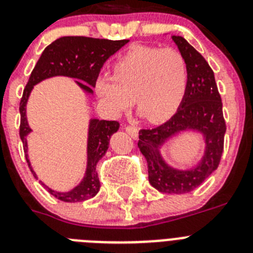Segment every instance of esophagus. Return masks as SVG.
I'll use <instances>...</instances> for the list:
<instances>
[{"label": "esophagus", "instance_id": "1", "mask_svg": "<svg viewBox=\"0 0 253 253\" xmlns=\"http://www.w3.org/2000/svg\"><path fill=\"white\" fill-rule=\"evenodd\" d=\"M125 131L131 136V138L136 139L138 138V128L136 126H130V125H126L125 126Z\"/></svg>", "mask_w": 253, "mask_h": 253}]
</instances>
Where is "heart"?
Listing matches in <instances>:
<instances>
[{
  "label": "heart",
  "mask_w": 253,
  "mask_h": 253,
  "mask_svg": "<svg viewBox=\"0 0 253 253\" xmlns=\"http://www.w3.org/2000/svg\"><path fill=\"white\" fill-rule=\"evenodd\" d=\"M188 86L184 57L173 48L134 46L114 64L113 75L95 81V91L111 114L135 101L150 123H161L179 108Z\"/></svg>",
  "instance_id": "1"
}]
</instances>
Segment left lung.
Returning <instances> with one entry per match:
<instances>
[{"mask_svg": "<svg viewBox=\"0 0 253 253\" xmlns=\"http://www.w3.org/2000/svg\"><path fill=\"white\" fill-rule=\"evenodd\" d=\"M188 68V86L177 113L153 129L139 130L138 147L148 163L149 183L162 193H188L202 184L221 162L226 122L214 74L205 57L182 36H172ZM183 130H197L205 136L206 152L197 167L179 171L169 167L159 148Z\"/></svg>", "mask_w": 253, "mask_h": 253, "instance_id": "left-lung-1", "label": "left lung"}]
</instances>
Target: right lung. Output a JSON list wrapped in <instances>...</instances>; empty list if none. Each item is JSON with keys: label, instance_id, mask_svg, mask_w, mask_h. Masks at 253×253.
<instances>
[{"label": "right lung", "instance_id": "right-lung-1", "mask_svg": "<svg viewBox=\"0 0 253 253\" xmlns=\"http://www.w3.org/2000/svg\"><path fill=\"white\" fill-rule=\"evenodd\" d=\"M129 40H106L85 36H64L50 43L42 51L40 59L35 65L30 75L29 83L24 90L20 101V138L24 144L26 161L32 174L36 177L27 157V134L31 131L26 119V104L34 85L52 76H69L78 79L79 86L89 94H92L91 86H95L100 69L104 62L123 47ZM119 123L115 120L91 119L89 125V138H87V167L84 178L78 187L70 192H56L46 187L50 194L64 202H83L92 198L100 189L96 163L104 157L109 148L110 136L118 131Z\"/></svg>", "mask_w": 253, "mask_h": 253}]
</instances>
